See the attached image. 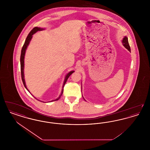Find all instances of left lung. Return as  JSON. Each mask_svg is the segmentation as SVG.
<instances>
[{
    "mask_svg": "<svg viewBox=\"0 0 150 150\" xmlns=\"http://www.w3.org/2000/svg\"><path fill=\"white\" fill-rule=\"evenodd\" d=\"M122 45L124 46V47L126 49H127L129 52H130V46H129V44L128 38L126 36L124 37V38H123V39L122 40ZM81 88H82V86H81ZM84 100H85V99H84Z\"/></svg>",
    "mask_w": 150,
    "mask_h": 150,
    "instance_id": "1",
    "label": "left lung"
}]
</instances>
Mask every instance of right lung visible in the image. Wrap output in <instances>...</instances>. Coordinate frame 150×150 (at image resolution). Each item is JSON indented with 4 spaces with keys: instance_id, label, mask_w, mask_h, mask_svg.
Instances as JSON below:
<instances>
[{
    "instance_id": "add662e5",
    "label": "right lung",
    "mask_w": 150,
    "mask_h": 150,
    "mask_svg": "<svg viewBox=\"0 0 150 150\" xmlns=\"http://www.w3.org/2000/svg\"><path fill=\"white\" fill-rule=\"evenodd\" d=\"M44 30V29H43V28H38V27H35V28H34V29H33V30L30 32V33H29L28 36H27L26 39V40H25V43H24V44H23V47H22V48L21 57H20V64H21V73L22 80L23 84V85L25 86V88L29 91V92H30V91L28 90V89L27 88V86H26V83H25V78H24V58H25V52H26V49H27V48H28V45H29L30 42L31 41V39H32V38H33V34H34L35 33H36L37 31H42V30ZM74 72V71H71L69 72L66 75L65 78H64V84H63V86H62V89L61 94L59 95V96L57 98V99H56V100H51L50 102L57 100H58L60 98V97H61V96H62V93H63L64 87L65 83H66V81H67L68 78H69V76L71 75ZM36 100H38V99H36ZM39 101H40V100H39ZM41 102H44L43 101H41Z\"/></svg>"
}]
</instances>
